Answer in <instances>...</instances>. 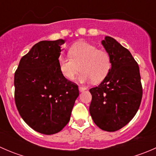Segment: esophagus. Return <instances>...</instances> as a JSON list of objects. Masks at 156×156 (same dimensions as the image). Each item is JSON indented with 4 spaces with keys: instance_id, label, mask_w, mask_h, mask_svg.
<instances>
[{
    "instance_id": "34e87169",
    "label": "esophagus",
    "mask_w": 156,
    "mask_h": 156,
    "mask_svg": "<svg viewBox=\"0 0 156 156\" xmlns=\"http://www.w3.org/2000/svg\"><path fill=\"white\" fill-rule=\"evenodd\" d=\"M78 89H79V90L81 91V92H82V91L85 90L86 88L84 87H82V86H79V87H78Z\"/></svg>"
}]
</instances>
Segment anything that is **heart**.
Wrapping results in <instances>:
<instances>
[{"label":"heart","mask_w":156,"mask_h":156,"mask_svg":"<svg viewBox=\"0 0 156 156\" xmlns=\"http://www.w3.org/2000/svg\"><path fill=\"white\" fill-rule=\"evenodd\" d=\"M69 56H60L58 59L61 74L69 81H72L79 72L80 81H103L111 69V56L106 50L85 41L74 44L69 50Z\"/></svg>","instance_id":"b5f03b06"}]
</instances>
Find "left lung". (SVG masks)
<instances>
[{
    "instance_id": "left-lung-1",
    "label": "left lung",
    "mask_w": 156,
    "mask_h": 156,
    "mask_svg": "<svg viewBox=\"0 0 156 156\" xmlns=\"http://www.w3.org/2000/svg\"><path fill=\"white\" fill-rule=\"evenodd\" d=\"M111 56V69L97 87L90 89V114L100 129L113 132L134 117L140 106L143 87L139 66L127 49L106 36L102 41Z\"/></svg>"
}]
</instances>
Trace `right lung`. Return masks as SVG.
Here are the masks:
<instances>
[{
	"label": "right lung",
	"instance_id": "obj_1",
	"mask_svg": "<svg viewBox=\"0 0 156 156\" xmlns=\"http://www.w3.org/2000/svg\"><path fill=\"white\" fill-rule=\"evenodd\" d=\"M65 41H42L20 59L14 75V98L19 113L33 130L53 134L70 120L78 85L59 69L60 46Z\"/></svg>",
	"mask_w": 156,
	"mask_h": 156
}]
</instances>
